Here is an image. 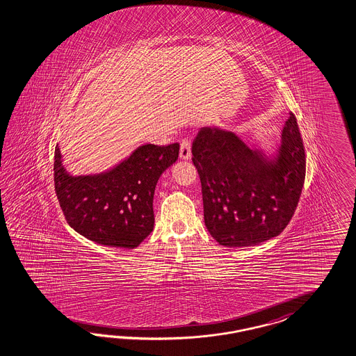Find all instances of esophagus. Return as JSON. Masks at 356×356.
I'll return each mask as SVG.
<instances>
[{
	"label": "esophagus",
	"mask_w": 356,
	"mask_h": 356,
	"mask_svg": "<svg viewBox=\"0 0 356 356\" xmlns=\"http://www.w3.org/2000/svg\"><path fill=\"white\" fill-rule=\"evenodd\" d=\"M191 156H192V144L188 138H185L180 144V159L186 161V159H191Z\"/></svg>",
	"instance_id": "34e87169"
}]
</instances>
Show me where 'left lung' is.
I'll return each mask as SVG.
<instances>
[{
  "label": "left lung",
  "instance_id": "8db88e82",
  "mask_svg": "<svg viewBox=\"0 0 356 356\" xmlns=\"http://www.w3.org/2000/svg\"><path fill=\"white\" fill-rule=\"evenodd\" d=\"M202 185L204 224L222 246H252L279 236L298 204L306 155L290 114L275 153L251 149L232 131L202 127L192 145Z\"/></svg>",
  "mask_w": 356,
  "mask_h": 356
}]
</instances>
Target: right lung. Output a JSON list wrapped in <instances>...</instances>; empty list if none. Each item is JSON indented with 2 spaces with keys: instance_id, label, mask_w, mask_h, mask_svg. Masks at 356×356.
<instances>
[{
  "instance_id": "add662e5",
  "label": "right lung",
  "mask_w": 356,
  "mask_h": 356,
  "mask_svg": "<svg viewBox=\"0 0 356 356\" xmlns=\"http://www.w3.org/2000/svg\"><path fill=\"white\" fill-rule=\"evenodd\" d=\"M180 145H141L106 172L72 176L54 152V186L71 228L104 246L135 249L153 232L154 191Z\"/></svg>"
}]
</instances>
